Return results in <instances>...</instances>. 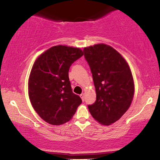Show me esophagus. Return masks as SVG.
I'll return each mask as SVG.
<instances>
[{
	"label": "esophagus",
	"instance_id": "34e87169",
	"mask_svg": "<svg viewBox=\"0 0 160 160\" xmlns=\"http://www.w3.org/2000/svg\"><path fill=\"white\" fill-rule=\"evenodd\" d=\"M80 97H81V98H82V101H84V93L81 94V95H80Z\"/></svg>",
	"mask_w": 160,
	"mask_h": 160
}]
</instances>
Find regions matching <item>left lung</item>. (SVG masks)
I'll use <instances>...</instances> for the list:
<instances>
[{"label": "left lung", "mask_w": 160, "mask_h": 160, "mask_svg": "<svg viewBox=\"0 0 160 160\" xmlns=\"http://www.w3.org/2000/svg\"><path fill=\"white\" fill-rule=\"evenodd\" d=\"M84 53L96 91V100L89 105V111L96 121L109 125L130 108L135 92L132 73L126 60L110 46H90Z\"/></svg>", "instance_id": "1"}]
</instances>
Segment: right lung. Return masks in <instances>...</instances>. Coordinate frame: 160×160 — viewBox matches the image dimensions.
Listing matches in <instances>:
<instances>
[{
	"label": "right lung",
	"instance_id": "obj_1",
	"mask_svg": "<svg viewBox=\"0 0 160 160\" xmlns=\"http://www.w3.org/2000/svg\"><path fill=\"white\" fill-rule=\"evenodd\" d=\"M83 55L82 50L54 46L34 62L28 80V95L41 119L53 125L70 121L82 100L72 91L68 71Z\"/></svg>",
	"mask_w": 160,
	"mask_h": 160
}]
</instances>
